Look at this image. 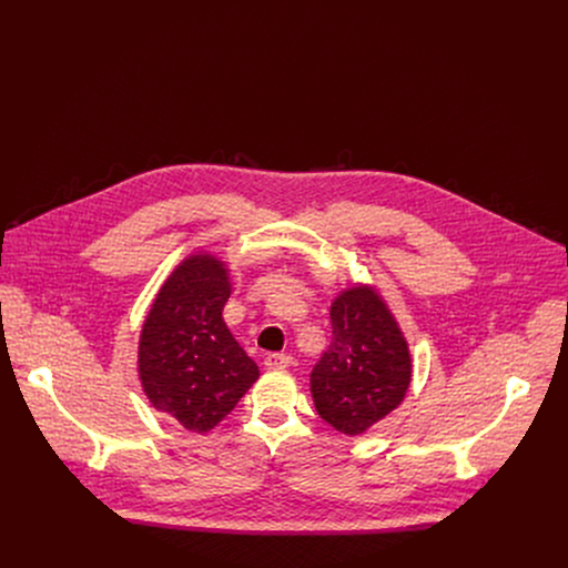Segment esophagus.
<instances>
[{"label": "esophagus", "instance_id": "obj_1", "mask_svg": "<svg viewBox=\"0 0 568 568\" xmlns=\"http://www.w3.org/2000/svg\"><path fill=\"white\" fill-rule=\"evenodd\" d=\"M292 364V355L287 353H272L265 357L267 368H287Z\"/></svg>", "mask_w": 568, "mask_h": 568}]
</instances>
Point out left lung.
I'll return each mask as SVG.
<instances>
[{"label": "left lung", "instance_id": "left-lung-1", "mask_svg": "<svg viewBox=\"0 0 568 568\" xmlns=\"http://www.w3.org/2000/svg\"><path fill=\"white\" fill-rule=\"evenodd\" d=\"M331 321L333 342L310 373V390L323 420L357 436L404 399L412 355L386 303L366 285L342 292Z\"/></svg>", "mask_w": 568, "mask_h": 568}]
</instances>
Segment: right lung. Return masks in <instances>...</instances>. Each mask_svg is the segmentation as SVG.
<instances>
[{
  "instance_id": "add662e5",
  "label": "right lung",
  "mask_w": 568,
  "mask_h": 568,
  "mask_svg": "<svg viewBox=\"0 0 568 568\" xmlns=\"http://www.w3.org/2000/svg\"><path fill=\"white\" fill-rule=\"evenodd\" d=\"M231 283L220 261L189 256L159 290L139 342V377L152 407L189 432L226 418L258 379L256 362L222 318Z\"/></svg>"
}]
</instances>
